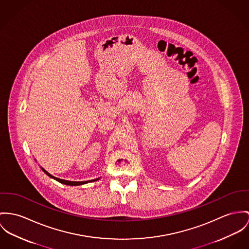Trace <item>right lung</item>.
<instances>
[{"instance_id":"add662e5","label":"right lung","mask_w":249,"mask_h":249,"mask_svg":"<svg viewBox=\"0 0 249 249\" xmlns=\"http://www.w3.org/2000/svg\"><path fill=\"white\" fill-rule=\"evenodd\" d=\"M41 170H42V172H44L45 174H47L49 177H51V178H53V179H55L56 181L57 182H59V183H61V184H64V185H68V186H79V185H83V184H87V183H89V182H94V181H96V180H98L99 178H96L95 180H91V181H83V182H75V181H67V180H63V179H59V178H57V177H55V176H53V175H51L49 172H46L44 169H42L41 168Z\"/></svg>"}]
</instances>
